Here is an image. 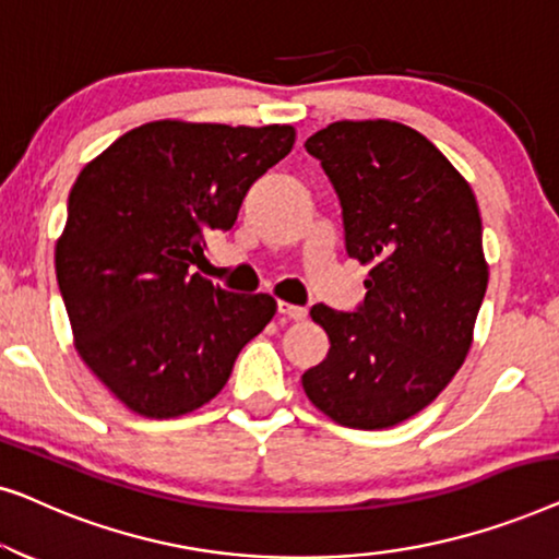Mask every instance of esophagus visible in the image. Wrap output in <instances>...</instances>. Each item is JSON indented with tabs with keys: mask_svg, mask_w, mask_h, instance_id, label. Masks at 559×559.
Returning <instances> with one entry per match:
<instances>
[{
	"mask_svg": "<svg viewBox=\"0 0 559 559\" xmlns=\"http://www.w3.org/2000/svg\"><path fill=\"white\" fill-rule=\"evenodd\" d=\"M277 312L280 316H285L287 320H305L308 318V310L300 308V305H293V302H277Z\"/></svg>",
	"mask_w": 559,
	"mask_h": 559,
	"instance_id": "1",
	"label": "esophagus"
}]
</instances>
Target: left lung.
Masks as SVG:
<instances>
[{
  "label": "left lung",
  "mask_w": 559,
  "mask_h": 559,
  "mask_svg": "<svg viewBox=\"0 0 559 559\" xmlns=\"http://www.w3.org/2000/svg\"><path fill=\"white\" fill-rule=\"evenodd\" d=\"M305 150L338 193L348 257L371 272L356 312L310 310L331 348L302 389L333 423L384 430L438 400L468 356L488 287L480 211L450 159L400 121H333Z\"/></svg>",
  "instance_id": "8db88e82"
}]
</instances>
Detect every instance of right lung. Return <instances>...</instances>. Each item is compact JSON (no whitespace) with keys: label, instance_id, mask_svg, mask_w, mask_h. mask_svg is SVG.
Segmentation results:
<instances>
[{"label":"right lung","instance_id":"right-lung-1","mask_svg":"<svg viewBox=\"0 0 559 559\" xmlns=\"http://www.w3.org/2000/svg\"><path fill=\"white\" fill-rule=\"evenodd\" d=\"M295 136L289 124L147 121L75 178L58 285L81 361L127 409L170 419L209 404L274 318L272 295L226 293L190 264Z\"/></svg>","mask_w":559,"mask_h":559}]
</instances>
